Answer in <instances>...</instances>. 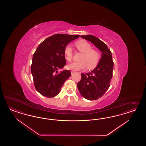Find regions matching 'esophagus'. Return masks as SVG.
Wrapping results in <instances>:
<instances>
[{
  "instance_id": "34e87169",
  "label": "esophagus",
  "mask_w": 146,
  "mask_h": 146,
  "mask_svg": "<svg viewBox=\"0 0 146 146\" xmlns=\"http://www.w3.org/2000/svg\"><path fill=\"white\" fill-rule=\"evenodd\" d=\"M75 73V72H74V71H71V74H74Z\"/></svg>"
}]
</instances>
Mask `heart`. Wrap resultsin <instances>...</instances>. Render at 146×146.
<instances>
[{
  "mask_svg": "<svg viewBox=\"0 0 146 146\" xmlns=\"http://www.w3.org/2000/svg\"><path fill=\"white\" fill-rule=\"evenodd\" d=\"M75 46L80 52L84 53L80 59L81 62H73L68 64L67 68L72 71L84 70L86 67L92 70L97 66L100 60L101 55L97 50L93 49L92 45L85 40H80L75 43ZM64 54L68 62L73 58L72 49L70 45H67L64 49Z\"/></svg>",
  "mask_w": 146,
  "mask_h": 146,
  "instance_id": "heart-1",
  "label": "heart"
}]
</instances>
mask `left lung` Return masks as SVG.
<instances>
[{"label":"left lung","instance_id":"1","mask_svg":"<svg viewBox=\"0 0 146 146\" xmlns=\"http://www.w3.org/2000/svg\"><path fill=\"white\" fill-rule=\"evenodd\" d=\"M81 37L92 42L102 52L96 67L88 73H81V79L77 84L82 97L90 101L96 100L102 97L110 87L113 69L112 54L106 44L96 36L88 35Z\"/></svg>","mask_w":146,"mask_h":146}]
</instances>
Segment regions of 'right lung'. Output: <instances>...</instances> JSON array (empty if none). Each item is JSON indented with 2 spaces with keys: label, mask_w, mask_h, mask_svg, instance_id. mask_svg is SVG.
<instances>
[{
  "label": "right lung",
  "mask_w": 146,
  "mask_h": 146,
  "mask_svg": "<svg viewBox=\"0 0 146 146\" xmlns=\"http://www.w3.org/2000/svg\"><path fill=\"white\" fill-rule=\"evenodd\" d=\"M77 35L56 34L50 36L38 45L33 55L31 72L36 90L46 97L59 93L62 86L71 75L69 70L59 72L66 65L64 49Z\"/></svg>",
  "instance_id": "add662e5"
}]
</instances>
